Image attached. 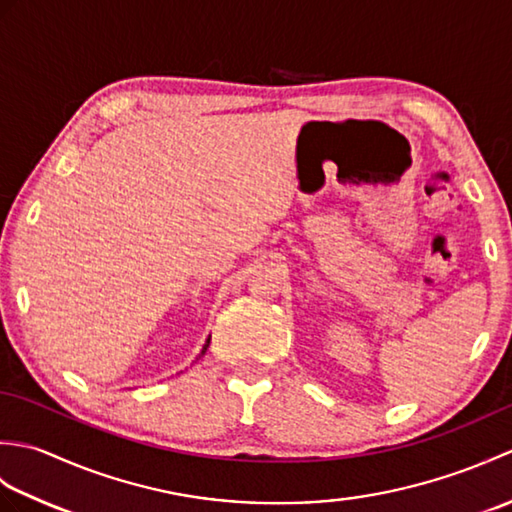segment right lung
Segmentation results:
<instances>
[{"instance_id": "1", "label": "right lung", "mask_w": 512, "mask_h": 512, "mask_svg": "<svg viewBox=\"0 0 512 512\" xmlns=\"http://www.w3.org/2000/svg\"><path fill=\"white\" fill-rule=\"evenodd\" d=\"M209 343H211V339H209V341H206V345H204V347H202V354H204V352H206V347H209ZM202 354H200V356H202Z\"/></svg>"}]
</instances>
